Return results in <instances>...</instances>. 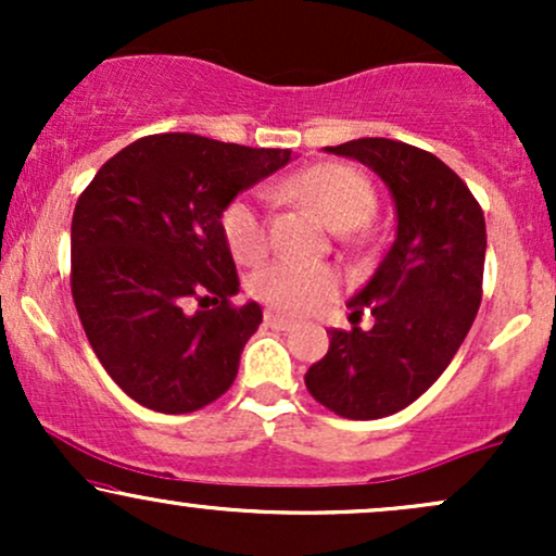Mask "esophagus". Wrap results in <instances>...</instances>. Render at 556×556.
Returning a JSON list of instances; mask_svg holds the SVG:
<instances>
[{
  "mask_svg": "<svg viewBox=\"0 0 556 556\" xmlns=\"http://www.w3.org/2000/svg\"><path fill=\"white\" fill-rule=\"evenodd\" d=\"M264 324L266 327H271V329H279V331H290L292 327H295V321H292V318H287V316H279V314H266L264 316Z\"/></svg>",
  "mask_w": 556,
  "mask_h": 556,
  "instance_id": "1",
  "label": "esophagus"
}]
</instances>
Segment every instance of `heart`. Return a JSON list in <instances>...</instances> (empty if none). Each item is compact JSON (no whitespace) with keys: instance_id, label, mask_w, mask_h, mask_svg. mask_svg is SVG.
Masks as SVG:
<instances>
[{"instance_id":"b5f03b06","label":"heart","mask_w":556,"mask_h":556,"mask_svg":"<svg viewBox=\"0 0 556 556\" xmlns=\"http://www.w3.org/2000/svg\"><path fill=\"white\" fill-rule=\"evenodd\" d=\"M290 195L314 206L331 227H361L376 208V190L361 169L340 162H324L298 172L285 182ZM222 235L240 264H253L269 245L264 203L256 193L232 198L222 212ZM340 277L324 264H305L295 258H277L251 277V292L261 303L285 314H308L334 298Z\"/></svg>"}]
</instances>
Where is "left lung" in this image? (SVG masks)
Returning <instances> with one entry per match:
<instances>
[{
	"label": "left lung",
	"instance_id": "8db88e82",
	"mask_svg": "<svg viewBox=\"0 0 556 556\" xmlns=\"http://www.w3.org/2000/svg\"><path fill=\"white\" fill-rule=\"evenodd\" d=\"M324 151L358 159L384 180L397 235L371 282L348 303L353 329H329V353L305 374L316 402L350 420L392 416L455 358L481 305L486 222L473 193L442 159L389 138ZM371 313L375 324L357 321Z\"/></svg>",
	"mask_w": 556,
	"mask_h": 556
}]
</instances>
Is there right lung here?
Segmentation results:
<instances>
[{
    "label": "right lung",
    "mask_w": 556,
    "mask_h": 556,
    "mask_svg": "<svg viewBox=\"0 0 556 556\" xmlns=\"http://www.w3.org/2000/svg\"><path fill=\"white\" fill-rule=\"evenodd\" d=\"M290 159L287 149L162 132L125 146L83 190L70 287L96 358L127 397L180 416L232 387L264 314L229 303L240 279L219 219Z\"/></svg>",
    "instance_id": "add662e5"
}]
</instances>
